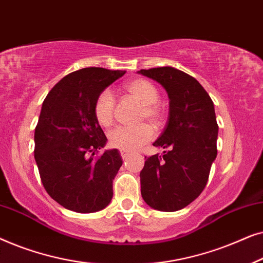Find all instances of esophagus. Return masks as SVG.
<instances>
[{
	"instance_id": "obj_1",
	"label": "esophagus",
	"mask_w": 263,
	"mask_h": 263,
	"mask_svg": "<svg viewBox=\"0 0 263 263\" xmlns=\"http://www.w3.org/2000/svg\"><path fill=\"white\" fill-rule=\"evenodd\" d=\"M121 156H122V158H123V159H127V158H128L129 156H130V153H129V152H124V151H122Z\"/></svg>"
}]
</instances>
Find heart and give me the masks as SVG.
<instances>
[{"instance_id": "1", "label": "heart", "mask_w": 263, "mask_h": 263, "mask_svg": "<svg viewBox=\"0 0 263 263\" xmlns=\"http://www.w3.org/2000/svg\"><path fill=\"white\" fill-rule=\"evenodd\" d=\"M124 89L142 104L140 118H147L151 122L159 121L160 110L158 102L160 95L158 88L152 82L145 79H135L124 84ZM115 98L110 91H103L97 97L95 103V116L99 124L109 127L114 121ZM153 138L152 128L147 124H140L136 127H118L109 133V143L111 147L124 152H132L138 149L143 143L148 142Z\"/></svg>"}]
</instances>
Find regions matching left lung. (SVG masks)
Returning <instances> with one entry per match:
<instances>
[{"instance_id": "8db88e82", "label": "left lung", "mask_w": 263, "mask_h": 263, "mask_svg": "<svg viewBox=\"0 0 263 263\" xmlns=\"http://www.w3.org/2000/svg\"><path fill=\"white\" fill-rule=\"evenodd\" d=\"M138 73L160 84L168 97L166 127L153 142L167 151L145 157L140 172L142 199L157 211L182 210L202 193L217 158L214 104L195 78L174 67Z\"/></svg>"}]
</instances>
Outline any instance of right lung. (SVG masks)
Returning a JSON list of instances; mask_svg holds the SVG:
<instances>
[{"mask_svg": "<svg viewBox=\"0 0 263 263\" xmlns=\"http://www.w3.org/2000/svg\"><path fill=\"white\" fill-rule=\"evenodd\" d=\"M124 74L97 67L73 71L43 102L34 130V159L45 190L67 210L93 213L112 199V182L123 161L115 148L95 157L107 141L95 116V103Z\"/></svg>", "mask_w": 263, "mask_h": 263, "instance_id": "obj_1", "label": "right lung"}]
</instances>
